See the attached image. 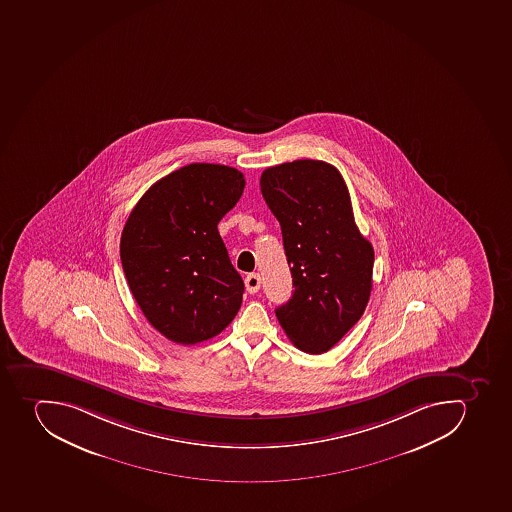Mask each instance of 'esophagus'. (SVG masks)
Wrapping results in <instances>:
<instances>
[{"label":"esophagus","mask_w":512,"mask_h":512,"mask_svg":"<svg viewBox=\"0 0 512 512\" xmlns=\"http://www.w3.org/2000/svg\"><path fill=\"white\" fill-rule=\"evenodd\" d=\"M246 290L248 293H256L261 287V275L259 274H250L246 275L245 279Z\"/></svg>","instance_id":"34e87169"}]
</instances>
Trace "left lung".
<instances>
[{
    "label": "left lung",
    "mask_w": 512,
    "mask_h": 512,
    "mask_svg": "<svg viewBox=\"0 0 512 512\" xmlns=\"http://www.w3.org/2000/svg\"><path fill=\"white\" fill-rule=\"evenodd\" d=\"M261 193L284 238L292 298L275 310L295 347L331 350L365 313L374 250L358 230L339 170L323 160H293L262 172Z\"/></svg>",
    "instance_id": "1"
}]
</instances>
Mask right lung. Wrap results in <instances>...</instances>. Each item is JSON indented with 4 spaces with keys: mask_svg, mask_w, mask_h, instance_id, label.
I'll return each instance as SVG.
<instances>
[{
    "mask_svg": "<svg viewBox=\"0 0 512 512\" xmlns=\"http://www.w3.org/2000/svg\"><path fill=\"white\" fill-rule=\"evenodd\" d=\"M245 189L237 168L189 164L147 189L121 233V266L147 321L177 344L212 339L240 310L245 284L220 219Z\"/></svg>",
    "mask_w": 512,
    "mask_h": 512,
    "instance_id": "1",
    "label": "right lung"
}]
</instances>
